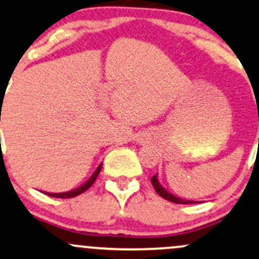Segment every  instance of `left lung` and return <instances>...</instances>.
<instances>
[{"label":"left lung","instance_id":"obj_1","mask_svg":"<svg viewBox=\"0 0 259 259\" xmlns=\"http://www.w3.org/2000/svg\"><path fill=\"white\" fill-rule=\"evenodd\" d=\"M151 182H152L153 188H155L156 192H157V194L160 195V197L163 198V199H166V200L172 201V203H176V204H195V203H199V201L187 200V199H182L180 197H176L175 194H172V193H169L168 190L164 189L163 187L161 186L160 181H158V175H157V173H156V175L151 178Z\"/></svg>","mask_w":259,"mask_h":259}]
</instances>
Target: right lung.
Returning <instances> with one entry per match:
<instances>
[{"instance_id": "obj_1", "label": "right lung", "mask_w": 259, "mask_h": 259, "mask_svg": "<svg viewBox=\"0 0 259 259\" xmlns=\"http://www.w3.org/2000/svg\"><path fill=\"white\" fill-rule=\"evenodd\" d=\"M102 164H103V163L99 164L97 168H96V171L93 172V175L91 176V177L88 178V180L84 182V183L82 184V186L77 187V188H75V189H72V190H69V192H62V193H48V192H42V193H45V194L49 195V197L61 198V199H69V198L77 197L78 194H82V193H83V192H86V190L90 188V187L92 186L93 183H95V181L97 180L99 172H101V169H102Z\"/></svg>"}]
</instances>
